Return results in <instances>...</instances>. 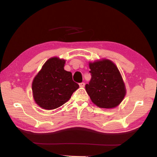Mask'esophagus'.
<instances>
[{
    "label": "esophagus",
    "mask_w": 157,
    "mask_h": 157,
    "mask_svg": "<svg viewBox=\"0 0 157 157\" xmlns=\"http://www.w3.org/2000/svg\"><path fill=\"white\" fill-rule=\"evenodd\" d=\"M79 87H81V88H84V86H85V84H84V82L80 83V84H79Z\"/></svg>",
    "instance_id": "1"
}]
</instances>
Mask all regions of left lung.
I'll return each mask as SVG.
<instances>
[{
    "label": "left lung",
    "mask_w": 157,
    "mask_h": 157,
    "mask_svg": "<svg viewBox=\"0 0 157 157\" xmlns=\"http://www.w3.org/2000/svg\"><path fill=\"white\" fill-rule=\"evenodd\" d=\"M92 78L86 90L91 101L100 108L112 109L124 98L126 88L117 67L109 59L89 63Z\"/></svg>",
    "instance_id": "8db88e82"
}]
</instances>
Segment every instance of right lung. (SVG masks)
Listing matches in <instances>:
<instances>
[{
    "label": "right lung",
    "instance_id": "add662e5",
    "mask_svg": "<svg viewBox=\"0 0 157 157\" xmlns=\"http://www.w3.org/2000/svg\"><path fill=\"white\" fill-rule=\"evenodd\" d=\"M65 60L48 59L32 82L33 97L43 109L52 110L62 106L79 88L73 81L72 73L64 69Z\"/></svg>",
    "mask_w": 157,
    "mask_h": 157
}]
</instances>
